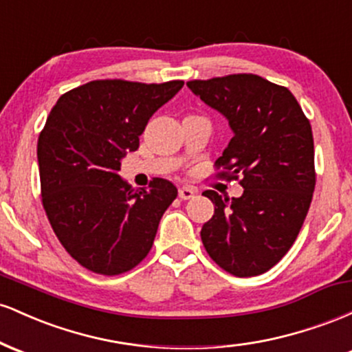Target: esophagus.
<instances>
[{
	"mask_svg": "<svg viewBox=\"0 0 352 352\" xmlns=\"http://www.w3.org/2000/svg\"><path fill=\"white\" fill-rule=\"evenodd\" d=\"M193 195H195V190H193V188H190V187H180L179 188V197L182 200L193 199Z\"/></svg>",
	"mask_w": 352,
	"mask_h": 352,
	"instance_id": "34e87169",
	"label": "esophagus"
}]
</instances>
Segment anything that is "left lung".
<instances>
[{
    "mask_svg": "<svg viewBox=\"0 0 352 352\" xmlns=\"http://www.w3.org/2000/svg\"><path fill=\"white\" fill-rule=\"evenodd\" d=\"M187 86L228 119L233 137L215 160V177L243 187L238 199L205 192L215 213L201 227V241L221 270L256 276L288 253L308 215L316 185L311 124L289 89L256 74Z\"/></svg>",
    "mask_w": 352,
    "mask_h": 352,
    "instance_id": "left-lung-1",
    "label": "left lung"
}]
</instances>
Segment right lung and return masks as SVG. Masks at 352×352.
I'll return each mask as SVG.
<instances>
[{
	"mask_svg": "<svg viewBox=\"0 0 352 352\" xmlns=\"http://www.w3.org/2000/svg\"><path fill=\"white\" fill-rule=\"evenodd\" d=\"M184 80L160 84L99 79L71 89L51 109L38 139L44 212L67 253L89 272L116 276L147 256L172 182L135 190L119 177L125 152Z\"/></svg>",
	"mask_w": 352,
	"mask_h": 352,
	"instance_id": "1",
	"label": "right lung"
}]
</instances>
